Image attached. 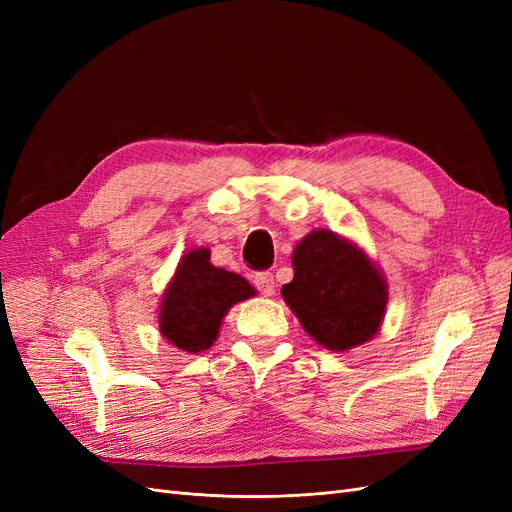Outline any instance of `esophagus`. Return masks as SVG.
I'll list each match as a JSON object with an SVG mask.
<instances>
[{
  "instance_id": "obj_1",
  "label": "esophagus",
  "mask_w": 512,
  "mask_h": 512,
  "mask_svg": "<svg viewBox=\"0 0 512 512\" xmlns=\"http://www.w3.org/2000/svg\"><path fill=\"white\" fill-rule=\"evenodd\" d=\"M254 284L260 290V294H265V297H271L275 294V277L269 271H260L254 275Z\"/></svg>"
}]
</instances>
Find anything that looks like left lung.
<instances>
[{
    "label": "left lung",
    "mask_w": 512,
    "mask_h": 512,
    "mask_svg": "<svg viewBox=\"0 0 512 512\" xmlns=\"http://www.w3.org/2000/svg\"><path fill=\"white\" fill-rule=\"evenodd\" d=\"M294 277L282 297L322 348L346 352L374 339L389 303L386 277L363 247L316 228L292 252Z\"/></svg>",
    "instance_id": "obj_1"
}]
</instances>
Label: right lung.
Returning a JSON list of instances; mask_svg holds the SVG:
<instances>
[{
    "label": "right lung",
    "mask_w": 512,
    "mask_h": 512,
    "mask_svg": "<svg viewBox=\"0 0 512 512\" xmlns=\"http://www.w3.org/2000/svg\"><path fill=\"white\" fill-rule=\"evenodd\" d=\"M209 258L207 247H194L183 254L160 301L162 337L188 354L209 350L220 335L228 309L256 294L245 277L213 267Z\"/></svg>",
    "instance_id": "1"
}]
</instances>
